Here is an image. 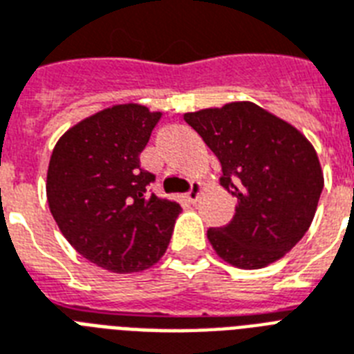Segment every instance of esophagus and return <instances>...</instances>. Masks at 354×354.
<instances>
[{
  "instance_id": "esophagus-1",
  "label": "esophagus",
  "mask_w": 354,
  "mask_h": 354,
  "mask_svg": "<svg viewBox=\"0 0 354 354\" xmlns=\"http://www.w3.org/2000/svg\"><path fill=\"white\" fill-rule=\"evenodd\" d=\"M199 194H201V183H192V188L188 190V194H186V199L190 201V203H195V201L199 199Z\"/></svg>"
}]
</instances>
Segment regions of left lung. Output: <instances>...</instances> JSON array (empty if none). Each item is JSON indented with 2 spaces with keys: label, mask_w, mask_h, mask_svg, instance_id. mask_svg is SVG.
<instances>
[{
  "label": "left lung",
  "mask_w": 354,
  "mask_h": 354,
  "mask_svg": "<svg viewBox=\"0 0 354 354\" xmlns=\"http://www.w3.org/2000/svg\"><path fill=\"white\" fill-rule=\"evenodd\" d=\"M185 120L219 159V180L237 201L228 225L208 228L214 250L248 270L283 257L309 230L324 190L313 144L252 102L186 113Z\"/></svg>",
  "instance_id": "left-lung-1"
}]
</instances>
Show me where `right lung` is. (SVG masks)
<instances>
[{
    "label": "right lung",
    "instance_id": "right-lung-1",
    "mask_svg": "<svg viewBox=\"0 0 354 354\" xmlns=\"http://www.w3.org/2000/svg\"><path fill=\"white\" fill-rule=\"evenodd\" d=\"M160 113L122 104L82 120L56 142L47 201L76 252L111 272H138L162 257L179 203L159 199L140 153Z\"/></svg>",
    "mask_w": 354,
    "mask_h": 354
}]
</instances>
